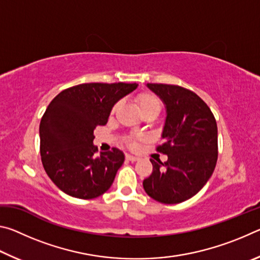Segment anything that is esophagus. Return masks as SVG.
Wrapping results in <instances>:
<instances>
[{"mask_svg":"<svg viewBox=\"0 0 260 260\" xmlns=\"http://www.w3.org/2000/svg\"><path fill=\"white\" fill-rule=\"evenodd\" d=\"M126 159L129 160V161H136V160H139V157L132 156V155H127V156H126Z\"/></svg>","mask_w":260,"mask_h":260,"instance_id":"obj_1","label":"esophagus"}]
</instances>
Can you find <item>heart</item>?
<instances>
[{
  "label": "heart",
  "instance_id": "obj_1",
  "mask_svg": "<svg viewBox=\"0 0 260 260\" xmlns=\"http://www.w3.org/2000/svg\"><path fill=\"white\" fill-rule=\"evenodd\" d=\"M136 103H138V107L140 109V111L142 114H147V113H156L158 114L160 112L161 109V102L158 96L155 94L149 93V91H143V93H140L138 96H136ZM120 102H117L113 105L111 109V114H114L118 109L120 108ZM146 140L144 136H132V138L128 139V146L131 148H136L138 147V142L139 141H143Z\"/></svg>",
  "mask_w": 260,
  "mask_h": 260
}]
</instances>
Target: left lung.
Instances as JSON below:
<instances>
[{
  "label": "left lung",
  "mask_w": 260,
  "mask_h": 260,
  "mask_svg": "<svg viewBox=\"0 0 260 260\" xmlns=\"http://www.w3.org/2000/svg\"><path fill=\"white\" fill-rule=\"evenodd\" d=\"M165 105L162 144L165 162L150 159L152 173L143 180L149 196L159 203L178 204L195 196L212 175L218 159V128L210 108L186 88L147 83Z\"/></svg>",
  "instance_id": "obj_1"
}]
</instances>
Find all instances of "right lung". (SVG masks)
<instances>
[{"label":"right lung","mask_w":260,"mask_h":260,"mask_svg":"<svg viewBox=\"0 0 260 260\" xmlns=\"http://www.w3.org/2000/svg\"><path fill=\"white\" fill-rule=\"evenodd\" d=\"M138 83H81L68 88L48 105L40 122V152L48 177L61 191L81 200L108 190L124 164L119 149L96 156L94 131L108 122L118 101Z\"/></svg>","instance_id":"right-lung-1"}]
</instances>
